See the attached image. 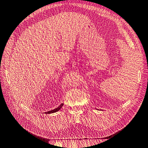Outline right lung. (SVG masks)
I'll list each match as a JSON object with an SVG mask.
<instances>
[{
    "label": "right lung",
    "mask_w": 148,
    "mask_h": 148,
    "mask_svg": "<svg viewBox=\"0 0 148 148\" xmlns=\"http://www.w3.org/2000/svg\"><path fill=\"white\" fill-rule=\"evenodd\" d=\"M63 105H64V104L63 103H62V104L57 107V108H56V109H53V110H50V111H48V112H45L46 114H52V113H54V112H57V111H59L62 107V106H63Z\"/></svg>",
    "instance_id": "1"
}]
</instances>
